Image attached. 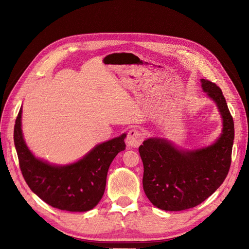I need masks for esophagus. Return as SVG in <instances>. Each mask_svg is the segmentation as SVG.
<instances>
[{"label": "esophagus", "mask_w": 249, "mask_h": 249, "mask_svg": "<svg viewBox=\"0 0 249 249\" xmlns=\"http://www.w3.org/2000/svg\"><path fill=\"white\" fill-rule=\"evenodd\" d=\"M142 141H143V135L139 130L132 129L128 132L126 137V143L128 147H131V148L138 147L142 143Z\"/></svg>", "instance_id": "esophagus-1"}]
</instances>
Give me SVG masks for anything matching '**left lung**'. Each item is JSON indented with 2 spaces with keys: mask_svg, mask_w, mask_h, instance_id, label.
I'll list each match as a JSON object with an SVG mask.
<instances>
[{
  "mask_svg": "<svg viewBox=\"0 0 249 249\" xmlns=\"http://www.w3.org/2000/svg\"><path fill=\"white\" fill-rule=\"evenodd\" d=\"M202 88L223 118V133L211 146L180 151L163 139H147L139 146L143 162V190L149 201L164 211L198 206L222 185L231 165L234 122L221 89L208 80Z\"/></svg>",
  "mask_w": 249,
  "mask_h": 249,
  "instance_id": "1",
  "label": "left lung"
}]
</instances>
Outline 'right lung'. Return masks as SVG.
<instances>
[{"label": "right lung", "mask_w": 249, "mask_h": 249, "mask_svg": "<svg viewBox=\"0 0 249 249\" xmlns=\"http://www.w3.org/2000/svg\"><path fill=\"white\" fill-rule=\"evenodd\" d=\"M21 114L22 109L15 121L14 142L21 173L31 191L59 210L86 212L93 209L104 195L111 162L126 148V135L97 145L73 164L54 166L37 160L26 146L21 130Z\"/></svg>", "instance_id": "1"}]
</instances>
